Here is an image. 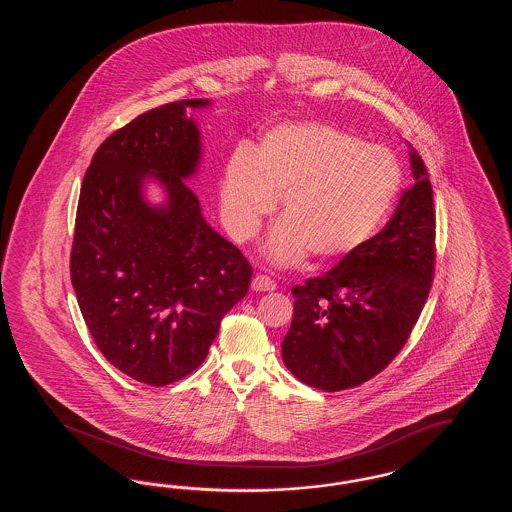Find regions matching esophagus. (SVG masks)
<instances>
[{
  "label": "esophagus",
  "instance_id": "1",
  "mask_svg": "<svg viewBox=\"0 0 512 512\" xmlns=\"http://www.w3.org/2000/svg\"><path fill=\"white\" fill-rule=\"evenodd\" d=\"M251 290L253 292H274L276 290V282L272 278H268V276L257 274L253 278V282H251Z\"/></svg>",
  "mask_w": 512,
  "mask_h": 512
}]
</instances>
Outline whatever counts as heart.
Segmentation results:
<instances>
[{
	"instance_id": "1",
	"label": "heart",
	"mask_w": 512,
	"mask_h": 512,
	"mask_svg": "<svg viewBox=\"0 0 512 512\" xmlns=\"http://www.w3.org/2000/svg\"><path fill=\"white\" fill-rule=\"evenodd\" d=\"M403 186L388 147L366 144L324 122L278 124L247 155L234 153L220 180V209L230 234L253 238L284 195V217L267 244L272 265L309 253L338 263L378 232Z\"/></svg>"
}]
</instances>
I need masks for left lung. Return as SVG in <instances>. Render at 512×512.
<instances>
[{
  "instance_id": "left-lung-1",
  "label": "left lung",
  "mask_w": 512,
  "mask_h": 512,
  "mask_svg": "<svg viewBox=\"0 0 512 512\" xmlns=\"http://www.w3.org/2000/svg\"><path fill=\"white\" fill-rule=\"evenodd\" d=\"M414 184L390 222L320 278L292 288L293 320L282 359L303 384L355 388L390 365L428 299L436 261L434 194L409 146Z\"/></svg>"
}]
</instances>
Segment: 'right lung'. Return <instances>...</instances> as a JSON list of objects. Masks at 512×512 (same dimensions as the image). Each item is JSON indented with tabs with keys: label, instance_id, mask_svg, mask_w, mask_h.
Here are the masks:
<instances>
[{
	"label": "right lung",
	"instance_id": "add662e5",
	"mask_svg": "<svg viewBox=\"0 0 512 512\" xmlns=\"http://www.w3.org/2000/svg\"><path fill=\"white\" fill-rule=\"evenodd\" d=\"M209 105L167 103L111 134L76 209L71 282L86 326L111 365L157 388L203 363L251 284V265L186 186L203 153L186 111ZM147 183L162 188L161 204L146 199Z\"/></svg>",
	"mask_w": 512,
	"mask_h": 512
}]
</instances>
